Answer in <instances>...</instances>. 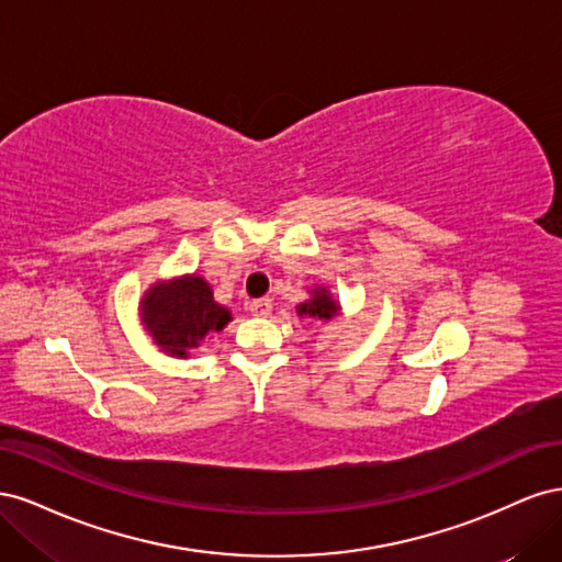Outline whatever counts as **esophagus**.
I'll return each mask as SVG.
<instances>
[{"label":"esophagus","instance_id":"34e87169","mask_svg":"<svg viewBox=\"0 0 562 562\" xmlns=\"http://www.w3.org/2000/svg\"><path fill=\"white\" fill-rule=\"evenodd\" d=\"M248 312H250L252 316H269V312H271V300H269V297L252 300V302L248 304Z\"/></svg>","mask_w":562,"mask_h":562}]
</instances>
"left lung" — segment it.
<instances>
[{
    "instance_id": "8db88e82",
    "label": "left lung",
    "mask_w": 562,
    "mask_h": 562,
    "mask_svg": "<svg viewBox=\"0 0 562 562\" xmlns=\"http://www.w3.org/2000/svg\"><path fill=\"white\" fill-rule=\"evenodd\" d=\"M297 314L304 318H316L318 323H330L342 318V304L335 300L330 288L326 283H318L310 288V297L297 304Z\"/></svg>"
}]
</instances>
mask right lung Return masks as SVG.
Listing matches in <instances>:
<instances>
[{
	"label": "right lung",
	"mask_w": 562,
	"mask_h": 562,
	"mask_svg": "<svg viewBox=\"0 0 562 562\" xmlns=\"http://www.w3.org/2000/svg\"><path fill=\"white\" fill-rule=\"evenodd\" d=\"M138 316L155 345L176 359H187L232 321V312L215 302L211 283L199 274L151 283L138 302Z\"/></svg>",
	"instance_id": "add662e5"
}]
</instances>
